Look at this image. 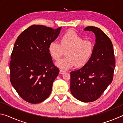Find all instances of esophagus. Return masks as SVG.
<instances>
[{"instance_id": "34e87169", "label": "esophagus", "mask_w": 123, "mask_h": 123, "mask_svg": "<svg viewBox=\"0 0 123 123\" xmlns=\"http://www.w3.org/2000/svg\"><path fill=\"white\" fill-rule=\"evenodd\" d=\"M65 72H66L64 71V70H62V69H60V74H64Z\"/></svg>"}]
</instances>
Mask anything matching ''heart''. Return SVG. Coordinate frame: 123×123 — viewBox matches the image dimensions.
Instances as JSON below:
<instances>
[{
  "label": "heart",
  "instance_id": "1",
  "mask_svg": "<svg viewBox=\"0 0 123 123\" xmlns=\"http://www.w3.org/2000/svg\"><path fill=\"white\" fill-rule=\"evenodd\" d=\"M94 45L92 42L84 40V37L73 30L68 31L62 36L60 44L51 42L48 46L50 55L57 61L66 50V56L58 61L56 66L62 69H68L76 64L84 66L92 55Z\"/></svg>",
  "mask_w": 123,
  "mask_h": 123
}]
</instances>
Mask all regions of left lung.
<instances>
[{
    "mask_svg": "<svg viewBox=\"0 0 123 123\" xmlns=\"http://www.w3.org/2000/svg\"><path fill=\"white\" fill-rule=\"evenodd\" d=\"M84 30L94 33L95 44L88 61L70 72V92L79 100L88 103L98 99L112 81L115 58L112 42L101 29L89 26Z\"/></svg>",
    "mask_w": 123,
    "mask_h": 123,
    "instance_id": "8db88e82",
    "label": "left lung"
}]
</instances>
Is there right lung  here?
Here are the masks:
<instances>
[{"mask_svg": "<svg viewBox=\"0 0 123 123\" xmlns=\"http://www.w3.org/2000/svg\"><path fill=\"white\" fill-rule=\"evenodd\" d=\"M61 29L32 25L14 43L10 63V81L19 96L29 103H42L50 94L59 69L53 63L48 46Z\"/></svg>", "mask_w": 123, "mask_h": 123, "instance_id": "obj_1", "label": "right lung"}]
</instances>
